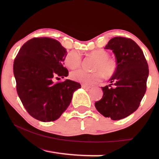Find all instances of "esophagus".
Instances as JSON below:
<instances>
[{
	"mask_svg": "<svg viewBox=\"0 0 159 159\" xmlns=\"http://www.w3.org/2000/svg\"><path fill=\"white\" fill-rule=\"evenodd\" d=\"M82 88H84V89H90L91 87L90 86H88V85H86V84H82Z\"/></svg>",
	"mask_w": 159,
	"mask_h": 159,
	"instance_id": "esophagus-1",
	"label": "esophagus"
}]
</instances>
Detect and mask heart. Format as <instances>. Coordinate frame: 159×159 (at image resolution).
<instances>
[{"label":"heart","mask_w":159,"mask_h":159,"mask_svg":"<svg viewBox=\"0 0 159 159\" xmlns=\"http://www.w3.org/2000/svg\"><path fill=\"white\" fill-rule=\"evenodd\" d=\"M90 55L97 58L93 72L77 69L71 72V78L75 81L81 82L85 84H92L98 82L106 77H111L116 70V63L114 59L109 58V53L103 50H95L91 52ZM82 62L81 53L77 51H69L65 56L64 63L69 69H75L80 66Z\"/></svg>","instance_id":"1"}]
</instances>
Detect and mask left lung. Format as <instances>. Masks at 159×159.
<instances>
[{
  "label": "left lung",
  "instance_id": "obj_1",
  "mask_svg": "<svg viewBox=\"0 0 159 159\" xmlns=\"http://www.w3.org/2000/svg\"><path fill=\"white\" fill-rule=\"evenodd\" d=\"M104 48L114 53L117 66L109 80L111 84L101 88L103 97L95 106L103 116L119 120L140 106L146 91L148 65L142 50L129 38L116 37Z\"/></svg>",
  "mask_w": 159,
  "mask_h": 159
}]
</instances>
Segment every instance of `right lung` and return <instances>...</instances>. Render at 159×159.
Instances as JSON below:
<instances>
[{
    "label": "right lung",
    "instance_id": "1",
    "mask_svg": "<svg viewBox=\"0 0 159 159\" xmlns=\"http://www.w3.org/2000/svg\"><path fill=\"white\" fill-rule=\"evenodd\" d=\"M66 49L58 40L35 38L19 50L14 62L16 90L30 116L47 122L58 119L72 99L80 83L70 80L54 82L56 77L69 75L64 67Z\"/></svg>",
    "mask_w": 159,
    "mask_h": 159
}]
</instances>
